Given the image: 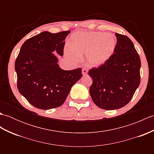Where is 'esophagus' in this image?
Masks as SVG:
<instances>
[{
	"label": "esophagus",
	"instance_id": "1",
	"mask_svg": "<svg viewBox=\"0 0 154 154\" xmlns=\"http://www.w3.org/2000/svg\"><path fill=\"white\" fill-rule=\"evenodd\" d=\"M87 71H88L87 69L85 68V67L82 69V73H83V75H85V74H87Z\"/></svg>",
	"mask_w": 154,
	"mask_h": 154
}]
</instances>
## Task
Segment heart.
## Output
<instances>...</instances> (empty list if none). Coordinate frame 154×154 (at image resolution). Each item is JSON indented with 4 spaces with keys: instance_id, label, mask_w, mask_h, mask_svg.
Listing matches in <instances>:
<instances>
[{
    "instance_id": "heart-1",
    "label": "heart",
    "mask_w": 154,
    "mask_h": 154,
    "mask_svg": "<svg viewBox=\"0 0 154 154\" xmlns=\"http://www.w3.org/2000/svg\"><path fill=\"white\" fill-rule=\"evenodd\" d=\"M71 45L65 53L71 60L77 61L81 55L86 54L87 60L92 66H100L112 56L116 45L112 34L106 32H78L71 35Z\"/></svg>"
}]
</instances>
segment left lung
<instances>
[{"label": "left lung", "mask_w": 154, "mask_h": 154, "mask_svg": "<svg viewBox=\"0 0 154 154\" xmlns=\"http://www.w3.org/2000/svg\"><path fill=\"white\" fill-rule=\"evenodd\" d=\"M115 35L114 54L106 63L89 71L93 78L91 97L97 106L105 110L126 105L140 83L141 61L134 45L126 35Z\"/></svg>", "instance_id": "1"}]
</instances>
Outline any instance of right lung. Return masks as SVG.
<instances>
[{"label":"right lung","mask_w":154,"mask_h":154,"mask_svg":"<svg viewBox=\"0 0 154 154\" xmlns=\"http://www.w3.org/2000/svg\"><path fill=\"white\" fill-rule=\"evenodd\" d=\"M70 31L43 32L22 44L15 61L17 87L32 105L43 110L61 106L71 88L82 77L81 68L62 69L53 54L63 55L65 39Z\"/></svg>","instance_id":"obj_1"}]
</instances>
